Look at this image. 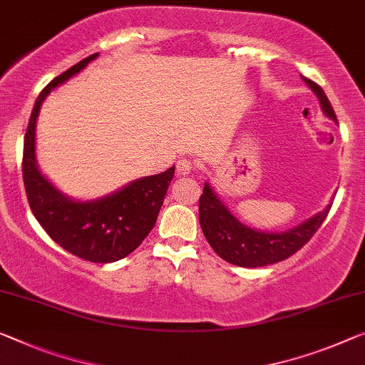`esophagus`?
Segmentation results:
<instances>
[{"label":"esophagus","instance_id":"34e87169","mask_svg":"<svg viewBox=\"0 0 365 365\" xmlns=\"http://www.w3.org/2000/svg\"><path fill=\"white\" fill-rule=\"evenodd\" d=\"M194 168H195V165L192 163V161H190V160H186V158L179 160V161H178V165H176V170H178L179 175H189V173L192 171Z\"/></svg>","mask_w":365,"mask_h":365}]
</instances>
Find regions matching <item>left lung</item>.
<instances>
[{
	"mask_svg": "<svg viewBox=\"0 0 365 365\" xmlns=\"http://www.w3.org/2000/svg\"><path fill=\"white\" fill-rule=\"evenodd\" d=\"M304 81L317 94L327 117L338 122L333 106L323 89L308 78H304ZM329 209H331V204L287 232L266 233L243 225L227 209L210 184L205 182L204 192L199 199V220L207 241L222 259L240 267H261L284 261L297 253L322 227Z\"/></svg>",
	"mask_w": 365,
	"mask_h": 365,
	"instance_id": "left-lung-1",
	"label": "left lung"
}]
</instances>
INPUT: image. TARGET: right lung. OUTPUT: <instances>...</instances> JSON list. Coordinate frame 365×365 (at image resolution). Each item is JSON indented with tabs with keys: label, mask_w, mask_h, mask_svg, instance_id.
Here are the masks:
<instances>
[{
	"label": "right lung",
	"mask_w": 365,
	"mask_h": 365,
	"mask_svg": "<svg viewBox=\"0 0 365 365\" xmlns=\"http://www.w3.org/2000/svg\"><path fill=\"white\" fill-rule=\"evenodd\" d=\"M99 53L78 61L53 78L34 104L24 137L22 178L31 210L55 243L85 261H119L147 238L155 227L175 166L155 176L140 178L114 194L96 200H73L61 194L38 171L36 160V124L43 99L53 88L80 73Z\"/></svg>",
	"instance_id": "1"
}]
</instances>
